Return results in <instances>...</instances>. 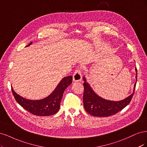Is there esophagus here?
I'll return each mask as SVG.
<instances>
[{"instance_id":"1","label":"esophagus","mask_w":147,"mask_h":147,"mask_svg":"<svg viewBox=\"0 0 147 147\" xmlns=\"http://www.w3.org/2000/svg\"><path fill=\"white\" fill-rule=\"evenodd\" d=\"M82 80V73H81V69L77 68L74 71L73 74V80L74 81H80Z\"/></svg>"}]
</instances>
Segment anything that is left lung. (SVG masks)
<instances>
[{
  "label": "left lung",
  "mask_w": 147,
  "mask_h": 147,
  "mask_svg": "<svg viewBox=\"0 0 147 147\" xmlns=\"http://www.w3.org/2000/svg\"><path fill=\"white\" fill-rule=\"evenodd\" d=\"M136 79H137V68ZM85 82L84 85V94H83V102L84 107L86 111L94 117H109L114 115L124 109L131 102V99L134 95L136 85H134V92L130 96L120 101H112L102 99L98 96L93 90L90 87L86 80L84 78ZM137 81V80H136Z\"/></svg>",
  "instance_id": "8db88e82"
}]
</instances>
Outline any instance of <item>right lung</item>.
Segmentation results:
<instances>
[{"label":"right lung","mask_w":147,"mask_h":147,"mask_svg":"<svg viewBox=\"0 0 147 147\" xmlns=\"http://www.w3.org/2000/svg\"><path fill=\"white\" fill-rule=\"evenodd\" d=\"M32 42L27 46L31 45ZM73 76L64 78L58 84L54 92L47 98L38 101L26 99L18 94L11 87V90L16 101L26 111L38 116H48L57 112L65 90L72 83Z\"/></svg>","instance_id":"add662e5"}]
</instances>
